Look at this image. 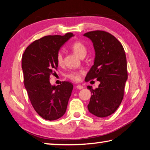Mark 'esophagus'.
I'll return each instance as SVG.
<instances>
[{"label":"esophagus","mask_w":150,"mask_h":150,"mask_svg":"<svg viewBox=\"0 0 150 150\" xmlns=\"http://www.w3.org/2000/svg\"><path fill=\"white\" fill-rule=\"evenodd\" d=\"M76 88H78V89H82V88H83V87L82 85H78L76 86Z\"/></svg>","instance_id":"34e87169"}]
</instances>
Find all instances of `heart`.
<instances>
[{"label": "heart", "instance_id": "1", "mask_svg": "<svg viewBox=\"0 0 150 150\" xmlns=\"http://www.w3.org/2000/svg\"><path fill=\"white\" fill-rule=\"evenodd\" d=\"M71 49L75 54L80 57H84L87 52V47L86 45L81 41H75L71 45ZM57 63L59 65H62L63 63V53L59 51L57 54L56 56ZM85 73V71L83 69H80L78 71H71L68 73L66 74V77L69 79L79 81L81 79V75Z\"/></svg>", "mask_w": 150, "mask_h": 150}]
</instances>
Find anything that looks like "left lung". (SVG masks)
<instances>
[{"label":"left lung","instance_id":"left-lung-1","mask_svg":"<svg viewBox=\"0 0 150 150\" xmlns=\"http://www.w3.org/2000/svg\"><path fill=\"white\" fill-rule=\"evenodd\" d=\"M84 35L91 40L95 50L94 65L85 81H100L95 89L87 86L92 93L87 107L93 115L106 117L117 110L123 99L128 79L126 54L121 43L107 32L95 30Z\"/></svg>","mask_w":150,"mask_h":150}]
</instances>
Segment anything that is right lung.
<instances>
[{
  "label": "right lung",
  "instance_id": "right-lung-1",
  "mask_svg": "<svg viewBox=\"0 0 150 150\" xmlns=\"http://www.w3.org/2000/svg\"><path fill=\"white\" fill-rule=\"evenodd\" d=\"M73 36L46 35L35 40L27 47L22 58L24 84L33 107L47 120H55L65 113L73 85L63 81L57 86L51 85L50 75L57 70L56 56L62 45Z\"/></svg>",
  "mask_w": 150,
  "mask_h": 150
}]
</instances>
